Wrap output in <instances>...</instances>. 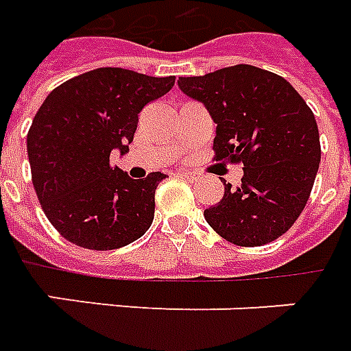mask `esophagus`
<instances>
[{
	"label": "esophagus",
	"instance_id": "1",
	"mask_svg": "<svg viewBox=\"0 0 351 351\" xmlns=\"http://www.w3.org/2000/svg\"><path fill=\"white\" fill-rule=\"evenodd\" d=\"M179 176L185 179H196L197 173L196 172H186V170H183V172H179Z\"/></svg>",
	"mask_w": 351,
	"mask_h": 351
}]
</instances>
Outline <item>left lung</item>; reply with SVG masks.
Instances as JSON below:
<instances>
[{
    "instance_id": "1",
    "label": "left lung",
    "mask_w": 351,
    "mask_h": 351,
    "mask_svg": "<svg viewBox=\"0 0 351 351\" xmlns=\"http://www.w3.org/2000/svg\"><path fill=\"white\" fill-rule=\"evenodd\" d=\"M216 123V160L242 162V183L205 209L210 228L237 246H263L287 233L302 215L320 165L315 114L278 73L237 64L179 77Z\"/></svg>"
}]
</instances>
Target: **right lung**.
<instances>
[{"mask_svg": "<svg viewBox=\"0 0 351 351\" xmlns=\"http://www.w3.org/2000/svg\"><path fill=\"white\" fill-rule=\"evenodd\" d=\"M173 83V75L97 68L47 94L27 133V155L38 202L66 241L104 252L149 229L166 176L131 179L110 166V154H128L138 112Z\"/></svg>", "mask_w": 351, "mask_h": 351, "instance_id": "1", "label": "right lung"}]
</instances>
